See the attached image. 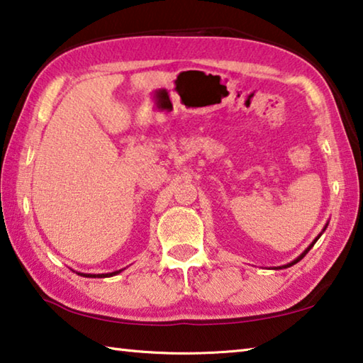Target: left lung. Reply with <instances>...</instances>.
<instances>
[{"mask_svg":"<svg viewBox=\"0 0 363 363\" xmlns=\"http://www.w3.org/2000/svg\"><path fill=\"white\" fill-rule=\"evenodd\" d=\"M318 237H320V235H318ZM318 237H317V238H315V240H314V243H315V242H317V240H318ZM314 243H312V245H311V247H309V248H307V250H306V251H304V253H303V255H301V256H299V257H298V259H294V261H293V262H290V264H286V266H284V267H290V266H293V264H296V262H298V261H301V259H303V257H304V256H306V253H307V251H309V250H311V248H312V247H314Z\"/></svg>","mask_w":363,"mask_h":363,"instance_id":"left-lung-1","label":"left lung"}]
</instances>
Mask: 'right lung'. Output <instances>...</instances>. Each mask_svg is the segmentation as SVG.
I'll return each instance as SVG.
<instances>
[{
	"mask_svg": "<svg viewBox=\"0 0 363 363\" xmlns=\"http://www.w3.org/2000/svg\"><path fill=\"white\" fill-rule=\"evenodd\" d=\"M115 274H118V270H116V272H112V274H99V275H91V274H88V275H84V277H112V275H115ZM83 275V274H82Z\"/></svg>",
	"mask_w": 363,
	"mask_h": 363,
	"instance_id": "1",
	"label": "right lung"
}]
</instances>
